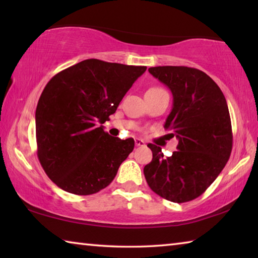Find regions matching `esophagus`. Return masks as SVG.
<instances>
[{"instance_id":"34e87169","label":"esophagus","mask_w":258,"mask_h":258,"mask_svg":"<svg viewBox=\"0 0 258 258\" xmlns=\"http://www.w3.org/2000/svg\"><path fill=\"white\" fill-rule=\"evenodd\" d=\"M135 146H138V147H145V146H146V142L143 141L142 139H135Z\"/></svg>"}]
</instances>
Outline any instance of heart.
I'll list each match as a JSON object with an SVG mask.
<instances>
[{
    "label": "heart",
    "instance_id": "heart-1",
    "mask_svg": "<svg viewBox=\"0 0 258 258\" xmlns=\"http://www.w3.org/2000/svg\"><path fill=\"white\" fill-rule=\"evenodd\" d=\"M160 91H165V90L161 89V87H158V86H154V87H150L147 92H160Z\"/></svg>",
    "mask_w": 258,
    "mask_h": 258
}]
</instances>
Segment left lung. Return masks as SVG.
Returning <instances> with one entry per match:
<instances>
[{"mask_svg":"<svg viewBox=\"0 0 258 258\" xmlns=\"http://www.w3.org/2000/svg\"><path fill=\"white\" fill-rule=\"evenodd\" d=\"M172 91L173 109L165 128L178 139L176 151L164 157L149 143L152 160L145 166L146 180L157 195L173 203L202 196L220 175L232 150V127L223 92L207 74L184 66L149 68Z\"/></svg>","mask_w":258,"mask_h":258,"instance_id":"left-lung-1","label":"left lung"}]
</instances>
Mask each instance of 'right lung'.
<instances>
[{
    "instance_id": "obj_1",
    "label": "right lung",
    "mask_w": 258,
    "mask_h": 258,
    "mask_svg": "<svg viewBox=\"0 0 258 258\" xmlns=\"http://www.w3.org/2000/svg\"><path fill=\"white\" fill-rule=\"evenodd\" d=\"M146 66L87 59L51 78L38 100L37 157L46 175L69 194L89 196L110 184L134 149L132 138L104 132Z\"/></svg>"
}]
</instances>
